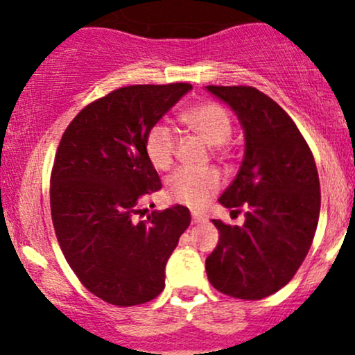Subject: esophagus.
Returning <instances> with one entry per match:
<instances>
[{
    "label": "esophagus",
    "instance_id": "esophagus-1",
    "mask_svg": "<svg viewBox=\"0 0 355 355\" xmlns=\"http://www.w3.org/2000/svg\"><path fill=\"white\" fill-rule=\"evenodd\" d=\"M205 221H206V216H205V214L193 213V223H194V225H198V223H205Z\"/></svg>",
    "mask_w": 355,
    "mask_h": 355
}]
</instances>
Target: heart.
<instances>
[{
    "label": "heart",
    "instance_id": "heart-1",
    "mask_svg": "<svg viewBox=\"0 0 355 355\" xmlns=\"http://www.w3.org/2000/svg\"><path fill=\"white\" fill-rule=\"evenodd\" d=\"M181 121L188 129L198 134L206 144L218 147L225 144L233 132L230 114L214 102H201L182 112ZM176 132L167 122H157L146 135V154L156 169H169L176 154ZM221 178L213 169H189L181 167L174 171L166 181V193L173 201L199 208L220 189Z\"/></svg>",
    "mask_w": 355,
    "mask_h": 355
}]
</instances>
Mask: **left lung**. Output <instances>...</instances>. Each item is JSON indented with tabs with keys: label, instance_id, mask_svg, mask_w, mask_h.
I'll list each match as a JSON object with an SVG mask.
<instances>
[{
	"label": "left lung",
	"instance_id": "8db88e82",
	"mask_svg": "<svg viewBox=\"0 0 355 355\" xmlns=\"http://www.w3.org/2000/svg\"><path fill=\"white\" fill-rule=\"evenodd\" d=\"M206 90L236 114L245 156L218 201L238 213L243 226L220 220V240L206 258L209 284L225 295L260 300L285 286L309 253L320 214L315 161L290 115L253 87Z\"/></svg>",
	"mask_w": 355,
	"mask_h": 355
}]
</instances>
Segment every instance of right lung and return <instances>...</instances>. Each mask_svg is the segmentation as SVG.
<instances>
[{
  "label": "right lung",
  "mask_w": 355,
  "mask_h": 355,
  "mask_svg": "<svg viewBox=\"0 0 355 355\" xmlns=\"http://www.w3.org/2000/svg\"><path fill=\"white\" fill-rule=\"evenodd\" d=\"M189 83L130 85L89 103L62 135L50 181V206L63 254L89 292L132 306L164 290L166 263L191 223L176 205L135 220L162 188L146 154V135Z\"/></svg>",
  "instance_id": "add662e5"
}]
</instances>
